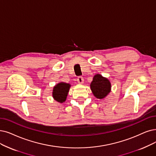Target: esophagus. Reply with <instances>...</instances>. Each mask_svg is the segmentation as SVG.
Segmentation results:
<instances>
[{
	"mask_svg": "<svg viewBox=\"0 0 156 156\" xmlns=\"http://www.w3.org/2000/svg\"><path fill=\"white\" fill-rule=\"evenodd\" d=\"M77 82H78L79 84H83V83H84V79H83V77H81V76L78 77V78H77Z\"/></svg>",
	"mask_w": 156,
	"mask_h": 156,
	"instance_id": "obj_1",
	"label": "esophagus"
}]
</instances>
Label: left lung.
I'll list each match as a JSON object with an SVG mask.
<instances>
[{
    "label": "left lung",
    "instance_id": "obj_1",
    "mask_svg": "<svg viewBox=\"0 0 156 156\" xmlns=\"http://www.w3.org/2000/svg\"><path fill=\"white\" fill-rule=\"evenodd\" d=\"M111 84L109 80L100 74H96L93 78L90 88L93 95L99 99L106 97L111 91Z\"/></svg>",
    "mask_w": 156,
    "mask_h": 156
}]
</instances>
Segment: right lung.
<instances>
[{
    "label": "right lung",
    "instance_id": "right-lung-1",
    "mask_svg": "<svg viewBox=\"0 0 156 156\" xmlns=\"http://www.w3.org/2000/svg\"><path fill=\"white\" fill-rule=\"evenodd\" d=\"M70 86V84L63 82L55 85L52 91V97L55 101L60 103L65 102Z\"/></svg>",
    "mask_w": 156,
    "mask_h": 156
}]
</instances>
